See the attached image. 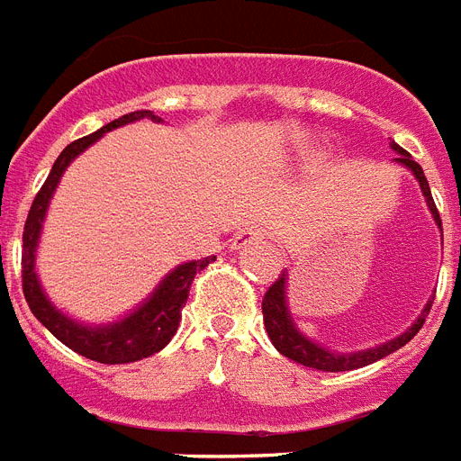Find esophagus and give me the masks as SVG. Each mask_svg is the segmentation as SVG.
<instances>
[{
	"label": "esophagus",
	"mask_w": 461,
	"mask_h": 461,
	"mask_svg": "<svg viewBox=\"0 0 461 461\" xmlns=\"http://www.w3.org/2000/svg\"><path fill=\"white\" fill-rule=\"evenodd\" d=\"M264 235H267V230H264V226H259V223L240 228V230L233 235V248L242 249L249 248V245H257L259 240H264Z\"/></svg>",
	"instance_id": "obj_1"
}]
</instances>
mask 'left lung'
Segmentation results:
<instances>
[{
    "label": "left lung",
    "mask_w": 461,
    "mask_h": 461,
    "mask_svg": "<svg viewBox=\"0 0 461 461\" xmlns=\"http://www.w3.org/2000/svg\"><path fill=\"white\" fill-rule=\"evenodd\" d=\"M390 149L397 154L395 159L400 167H404L407 171L414 173V178L419 180V187H421L423 200H426V207H429L430 216L436 221V226L443 230V221H440V213L436 209V202H433V194H430L429 180L423 176V168L419 167L417 161L411 159V154L407 149L397 145V142H390ZM430 304L433 300L426 302V307L421 309V314L414 319L410 329L400 333L393 340H385L381 345H374V348L357 349V352H338V349L329 348L319 340H312L309 335H304L300 330V326L294 323L293 314H290L288 307V268L283 271L281 278L267 290L264 300H261V312H264V329H267L268 338L274 342V348L285 355L288 359L297 364H304L309 369L319 371H352L359 369V366H366V364H374L383 357L393 355L395 349H400L402 345L414 338L419 333V329L426 321V314L430 312Z\"/></svg>",
    "instance_id": "8db88e82"
}]
</instances>
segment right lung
Returning <instances> with one entry per match:
<instances>
[{"label":"right lung","instance_id":"obj_1","mask_svg":"<svg viewBox=\"0 0 461 461\" xmlns=\"http://www.w3.org/2000/svg\"><path fill=\"white\" fill-rule=\"evenodd\" d=\"M142 119L164 123V119L154 116V112H132L66 147L64 152L59 154V159L54 161L40 193L35 194L23 230V259H21V264H23V294L28 307L44 329L50 330L57 340L64 342L66 348H71L73 352L99 364L138 362V359H145V357L167 348L178 330L180 312L185 307L194 276L216 259V257H204V259L183 261L161 278L159 285L147 294L138 307L109 323L78 321V319L61 312L44 293L38 271H35V259H38V245L44 219H47V209H50L54 193H57L59 180L66 173V168L71 167V161L80 157L87 147L95 145L104 132Z\"/></svg>","mask_w":461,"mask_h":461}]
</instances>
